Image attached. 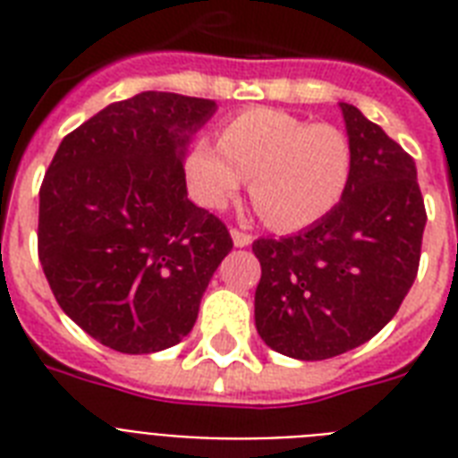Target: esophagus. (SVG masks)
<instances>
[{
	"label": "esophagus",
	"instance_id": "obj_1",
	"mask_svg": "<svg viewBox=\"0 0 458 458\" xmlns=\"http://www.w3.org/2000/svg\"><path fill=\"white\" fill-rule=\"evenodd\" d=\"M230 237H233V244H235V247H250L251 244V235H247L242 230L233 228L230 230Z\"/></svg>",
	"mask_w": 458,
	"mask_h": 458
}]
</instances>
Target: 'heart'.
<instances>
[{
    "label": "heart",
    "instance_id": "1",
    "mask_svg": "<svg viewBox=\"0 0 458 458\" xmlns=\"http://www.w3.org/2000/svg\"><path fill=\"white\" fill-rule=\"evenodd\" d=\"M352 149L337 128L280 109H247L223 125L218 145L197 140L185 157V182L197 204L225 207L250 178L268 225L309 228L326 218L349 185Z\"/></svg>",
    "mask_w": 458,
    "mask_h": 458
}]
</instances>
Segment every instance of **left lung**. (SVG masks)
<instances>
[{"instance_id":"left-lung-1","label":"left lung","mask_w":458,"mask_h":458,"mask_svg":"<svg viewBox=\"0 0 458 458\" xmlns=\"http://www.w3.org/2000/svg\"><path fill=\"white\" fill-rule=\"evenodd\" d=\"M340 109L352 149L340 204L297 235L251 244L259 335L300 361L344 354L390 323L419 273L428 221L413 158L356 106Z\"/></svg>"}]
</instances>
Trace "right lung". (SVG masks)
<instances>
[{
	"label": "right lung",
	"mask_w": 458,
	"mask_h": 458,
	"mask_svg": "<svg viewBox=\"0 0 458 458\" xmlns=\"http://www.w3.org/2000/svg\"><path fill=\"white\" fill-rule=\"evenodd\" d=\"M218 104L140 92L61 140L39 187V264L68 318L123 354L192 330L228 228L187 199L185 154Z\"/></svg>",
	"instance_id": "1"
}]
</instances>
